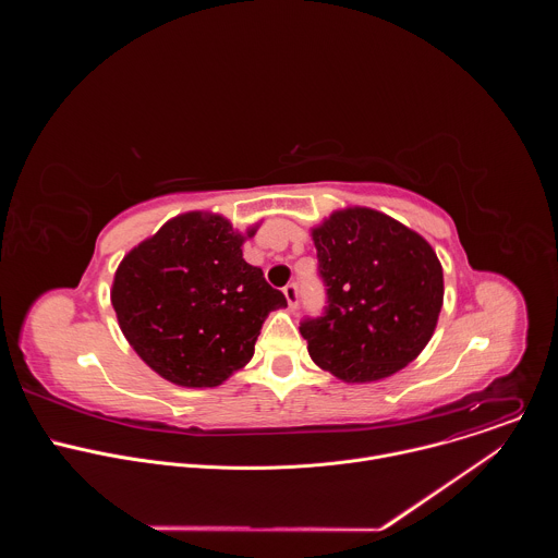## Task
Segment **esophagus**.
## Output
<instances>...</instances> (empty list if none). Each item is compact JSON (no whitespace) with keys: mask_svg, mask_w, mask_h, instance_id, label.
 <instances>
[{"mask_svg":"<svg viewBox=\"0 0 558 558\" xmlns=\"http://www.w3.org/2000/svg\"><path fill=\"white\" fill-rule=\"evenodd\" d=\"M282 291H284V298H287L289 306H291V308H295V306H298V287H295L293 282H289Z\"/></svg>","mask_w":558,"mask_h":558,"instance_id":"obj_1","label":"esophagus"}]
</instances>
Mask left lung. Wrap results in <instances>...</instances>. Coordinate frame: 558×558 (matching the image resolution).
<instances>
[{
  "mask_svg": "<svg viewBox=\"0 0 558 558\" xmlns=\"http://www.w3.org/2000/svg\"><path fill=\"white\" fill-rule=\"evenodd\" d=\"M311 238L329 302L323 317L300 325L311 360L347 384L409 366L430 342L444 304L435 250L371 207L333 211Z\"/></svg>",
  "mask_w": 558,
  "mask_h": 558,
  "instance_id": "8db88e82",
  "label": "left lung"
}]
</instances>
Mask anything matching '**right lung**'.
<instances>
[{"label": "right lung", "instance_id": "right-lung-1", "mask_svg": "<svg viewBox=\"0 0 558 558\" xmlns=\"http://www.w3.org/2000/svg\"><path fill=\"white\" fill-rule=\"evenodd\" d=\"M241 233L211 211L168 220L125 254L110 300L136 355L163 379L214 388L254 355L263 323L287 306L263 269L243 258Z\"/></svg>", "mask_w": 558, "mask_h": 558}]
</instances>
